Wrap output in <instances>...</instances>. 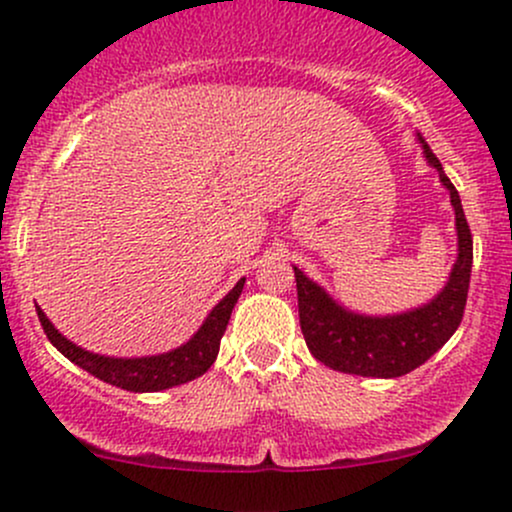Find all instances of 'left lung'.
I'll use <instances>...</instances> for the list:
<instances>
[{
  "mask_svg": "<svg viewBox=\"0 0 512 512\" xmlns=\"http://www.w3.org/2000/svg\"><path fill=\"white\" fill-rule=\"evenodd\" d=\"M423 148L430 165L440 172V182L449 189L454 218H457L459 257L449 274V282L428 306L401 313V316L369 318L345 311L301 269L294 267L301 333L311 355L325 367L345 374L376 376V379L403 376L428 362L462 323L474 243H471V230L457 189L442 172L435 153L425 143Z\"/></svg>",
  "mask_w": 512,
  "mask_h": 512,
  "instance_id": "left-lung-1",
  "label": "left lung"
}]
</instances>
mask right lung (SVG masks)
Returning <instances> with one entry per match:
<instances>
[{"label": "right lung", "mask_w": 512, "mask_h": 512, "mask_svg": "<svg viewBox=\"0 0 512 512\" xmlns=\"http://www.w3.org/2000/svg\"><path fill=\"white\" fill-rule=\"evenodd\" d=\"M243 284L245 279H240V282L230 289V294H226V299L213 308L209 318H206L204 325L199 328V333H196L187 345L157 357L116 359V357L94 355V352L82 350V347L72 345L70 340L63 338V335L53 328V323H50L41 308L36 306V311H38V320H41L43 325V333L48 335V340L53 342V345L58 347L70 362H75L77 367H82L84 372H89L92 376H97V379L106 381V384L119 386V389H126V391H136V393L162 391V389H172V386H179V384H187V381L201 376L213 362H216L221 338L223 333H226L230 313H233V306L238 303Z\"/></svg>", "instance_id": "1"}]
</instances>
